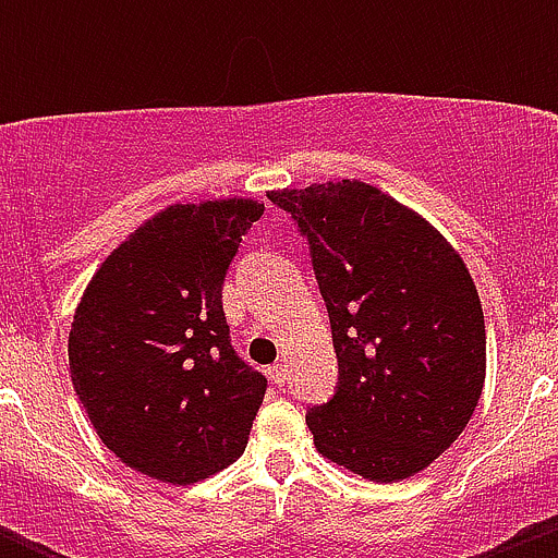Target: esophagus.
I'll return each instance as SVG.
<instances>
[{"label": "esophagus", "instance_id": "34e87169", "mask_svg": "<svg viewBox=\"0 0 558 558\" xmlns=\"http://www.w3.org/2000/svg\"><path fill=\"white\" fill-rule=\"evenodd\" d=\"M267 373H269V380H272V384L283 386L286 380H289V364H286V362H280V364H272V367H269Z\"/></svg>", "mask_w": 558, "mask_h": 558}]
</instances>
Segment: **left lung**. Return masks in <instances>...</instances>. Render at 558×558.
<instances>
[{
    "instance_id": "obj_1",
    "label": "left lung",
    "mask_w": 558,
    "mask_h": 558,
    "mask_svg": "<svg viewBox=\"0 0 558 558\" xmlns=\"http://www.w3.org/2000/svg\"><path fill=\"white\" fill-rule=\"evenodd\" d=\"M311 245L337 386L307 410L315 448L393 483L470 424L486 378V324L459 253L435 227L359 180L272 191Z\"/></svg>"
}]
</instances>
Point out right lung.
Masks as SVG:
<instances>
[{"mask_svg": "<svg viewBox=\"0 0 558 558\" xmlns=\"http://www.w3.org/2000/svg\"><path fill=\"white\" fill-rule=\"evenodd\" d=\"M264 205H174L107 256L70 331V369L118 459L189 486L245 451L267 378L238 356L223 280Z\"/></svg>", "mask_w": 558, "mask_h": 558, "instance_id": "1", "label": "right lung"}]
</instances>
